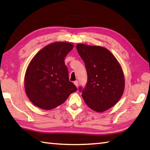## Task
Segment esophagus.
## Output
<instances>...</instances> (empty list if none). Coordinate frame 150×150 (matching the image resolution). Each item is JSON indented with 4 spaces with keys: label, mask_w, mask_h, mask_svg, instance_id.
Returning <instances> with one entry per match:
<instances>
[{
    "label": "esophagus",
    "mask_w": 150,
    "mask_h": 150,
    "mask_svg": "<svg viewBox=\"0 0 150 150\" xmlns=\"http://www.w3.org/2000/svg\"><path fill=\"white\" fill-rule=\"evenodd\" d=\"M74 85H75V86H76V87H78V81H74Z\"/></svg>",
    "instance_id": "obj_1"
}]
</instances>
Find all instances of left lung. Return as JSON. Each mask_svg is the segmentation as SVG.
Masks as SVG:
<instances>
[{
    "label": "left lung",
    "mask_w": 150,
    "mask_h": 150,
    "mask_svg": "<svg viewBox=\"0 0 150 150\" xmlns=\"http://www.w3.org/2000/svg\"><path fill=\"white\" fill-rule=\"evenodd\" d=\"M87 74L86 87H79L90 108L103 112L112 108L122 96L125 78L121 67L105 47L78 44L76 46Z\"/></svg>",
    "instance_id": "1"
}]
</instances>
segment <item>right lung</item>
Here are the masks:
<instances>
[{
  "instance_id": "add662e5",
  "label": "right lung",
  "mask_w": 150,
  "mask_h": 150,
  "mask_svg": "<svg viewBox=\"0 0 150 150\" xmlns=\"http://www.w3.org/2000/svg\"><path fill=\"white\" fill-rule=\"evenodd\" d=\"M73 47L69 42H53L39 51L30 62L25 73V89L36 106L46 110L55 108L77 90L69 81L64 61Z\"/></svg>"
}]
</instances>
